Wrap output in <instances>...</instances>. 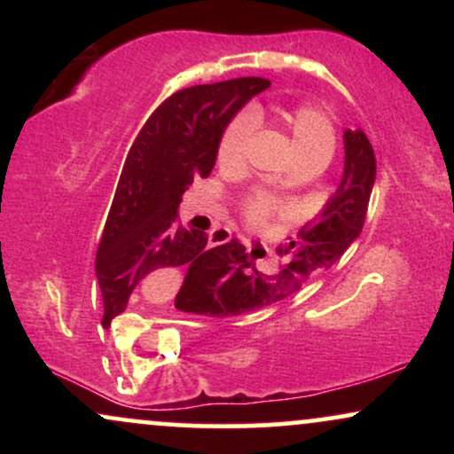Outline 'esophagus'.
Returning <instances> with one entry per match:
<instances>
[{"label": "esophagus", "instance_id": "34e87169", "mask_svg": "<svg viewBox=\"0 0 454 454\" xmlns=\"http://www.w3.org/2000/svg\"><path fill=\"white\" fill-rule=\"evenodd\" d=\"M232 241V232L231 231H222V228H217V231H213L209 234V245H223Z\"/></svg>", "mask_w": 454, "mask_h": 454}]
</instances>
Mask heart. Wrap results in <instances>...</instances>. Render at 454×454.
<instances>
[{
  "label": "heart",
  "instance_id": "obj_1",
  "mask_svg": "<svg viewBox=\"0 0 454 454\" xmlns=\"http://www.w3.org/2000/svg\"><path fill=\"white\" fill-rule=\"evenodd\" d=\"M252 121H267L270 128L288 140L293 151L294 166H309V168H325L333 160L337 147V132L331 117L314 106V104H296V106H275L270 113L254 108L249 114H237L223 128L220 145H217V161L222 166L241 164L245 145H247ZM278 187L286 185V179H279ZM278 209V202L267 194H252L243 202V213L249 222L258 223Z\"/></svg>",
  "mask_w": 454,
  "mask_h": 454
}]
</instances>
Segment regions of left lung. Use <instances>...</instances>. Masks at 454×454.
Returning a JSON list of instances; mask_svg holds the SVG:
<instances>
[{"label":"left lung","instance_id":"1","mask_svg":"<svg viewBox=\"0 0 454 454\" xmlns=\"http://www.w3.org/2000/svg\"><path fill=\"white\" fill-rule=\"evenodd\" d=\"M343 147L346 161L337 192L314 222L279 247L288 262L275 273H262L241 243L231 245L209 262L187 269L176 309L211 317L241 316L278 303L331 269L361 234L376 184V155L363 129H346Z\"/></svg>","mask_w":454,"mask_h":454}]
</instances>
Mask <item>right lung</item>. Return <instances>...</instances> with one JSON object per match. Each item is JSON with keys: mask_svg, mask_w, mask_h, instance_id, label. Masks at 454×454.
<instances>
[{"mask_svg": "<svg viewBox=\"0 0 454 454\" xmlns=\"http://www.w3.org/2000/svg\"><path fill=\"white\" fill-rule=\"evenodd\" d=\"M269 85L267 78L245 76L187 87L151 113L123 164L98 245L104 326L126 309L143 279L181 264L200 267L239 243L209 249L207 232L176 223V209L187 185L211 175L223 128Z\"/></svg>", "mask_w": 454, "mask_h": 454, "instance_id": "1", "label": "right lung"}]
</instances>
